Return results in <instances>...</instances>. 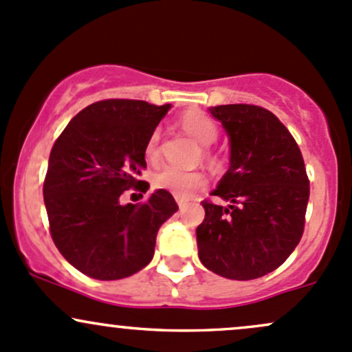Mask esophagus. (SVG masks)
<instances>
[{"mask_svg": "<svg viewBox=\"0 0 352 352\" xmlns=\"http://www.w3.org/2000/svg\"><path fill=\"white\" fill-rule=\"evenodd\" d=\"M177 206H179V210H183V208H186V206H188V201H186V199L177 198Z\"/></svg>", "mask_w": 352, "mask_h": 352, "instance_id": "34e87169", "label": "esophagus"}]
</instances>
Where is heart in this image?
Instances as JSON below:
<instances>
[{
  "instance_id": "heart-1",
  "label": "heart",
  "mask_w": 352,
  "mask_h": 352,
  "mask_svg": "<svg viewBox=\"0 0 352 352\" xmlns=\"http://www.w3.org/2000/svg\"><path fill=\"white\" fill-rule=\"evenodd\" d=\"M179 127L191 138H195L199 144H203V156L210 164H218L220 156L210 144H213L220 135L218 124L210 116L201 111H191L181 116ZM160 131H153L144 144V157L147 162H156L160 160ZM153 186L156 190H166L176 198H190L195 191L206 186V176L201 171H184V169L166 166L153 176Z\"/></svg>"
}]
</instances>
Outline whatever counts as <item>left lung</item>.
I'll return each mask as SVG.
<instances>
[{"instance_id": "1", "label": "left lung", "mask_w": 352, "mask_h": 352, "mask_svg": "<svg viewBox=\"0 0 352 352\" xmlns=\"http://www.w3.org/2000/svg\"><path fill=\"white\" fill-rule=\"evenodd\" d=\"M230 135V169L205 199L196 228L198 255L208 270L252 280L278 268L300 241L309 201L304 157L289 129L253 104L211 107Z\"/></svg>"}]
</instances>
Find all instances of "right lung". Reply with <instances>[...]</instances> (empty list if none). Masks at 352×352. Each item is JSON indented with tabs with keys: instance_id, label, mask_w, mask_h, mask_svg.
<instances>
[{
	"instance_id": "1",
	"label": "right lung",
	"mask_w": 352,
	"mask_h": 352,
	"mask_svg": "<svg viewBox=\"0 0 352 352\" xmlns=\"http://www.w3.org/2000/svg\"><path fill=\"white\" fill-rule=\"evenodd\" d=\"M171 104L105 99L70 120L52 147L43 199L55 247L97 280L129 277L153 260L157 230L177 211L157 190L138 205L124 191L146 192L144 144ZM142 196V195H141Z\"/></svg>"
}]
</instances>
